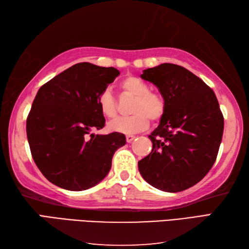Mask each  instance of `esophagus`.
Wrapping results in <instances>:
<instances>
[{"mask_svg":"<svg viewBox=\"0 0 249 249\" xmlns=\"http://www.w3.org/2000/svg\"><path fill=\"white\" fill-rule=\"evenodd\" d=\"M134 139H135L134 135H126L125 136V140H126V142H128V143H131V142L133 141Z\"/></svg>","mask_w":249,"mask_h":249,"instance_id":"1","label":"esophagus"}]
</instances>
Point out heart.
<instances>
[{
    "label": "heart",
    "mask_w": 249,
    "mask_h": 249,
    "mask_svg": "<svg viewBox=\"0 0 249 249\" xmlns=\"http://www.w3.org/2000/svg\"><path fill=\"white\" fill-rule=\"evenodd\" d=\"M120 85L126 93L135 96L131 109L133 115L111 121L108 125L110 130L131 135L148 128L149 119L156 123L162 118L165 111L163 96L151 92L149 86L135 76H128ZM98 105L104 117L113 119L117 116V102L110 90L106 89L99 95Z\"/></svg>",
    "instance_id": "1"
}]
</instances>
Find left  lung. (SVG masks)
<instances>
[{
	"label": "left lung",
	"instance_id": "left-lung-1",
	"mask_svg": "<svg viewBox=\"0 0 249 249\" xmlns=\"http://www.w3.org/2000/svg\"><path fill=\"white\" fill-rule=\"evenodd\" d=\"M141 77L158 87L165 111L148 136L153 149L139 161L140 173L162 191L188 189L209 173L219 150L224 116L216 95L180 65L160 64L144 70Z\"/></svg>",
	"mask_w": 249,
	"mask_h": 249
}]
</instances>
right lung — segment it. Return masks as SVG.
Here are the masks:
<instances>
[{"label": "right lung", "mask_w": 249, "mask_h": 249, "mask_svg": "<svg viewBox=\"0 0 249 249\" xmlns=\"http://www.w3.org/2000/svg\"><path fill=\"white\" fill-rule=\"evenodd\" d=\"M119 74L115 68L82 62L37 91L27 118V136L35 164L53 185L82 191L108 174L125 136L91 131L105 125L98 98Z\"/></svg>", "instance_id": "obj_1"}]
</instances>
